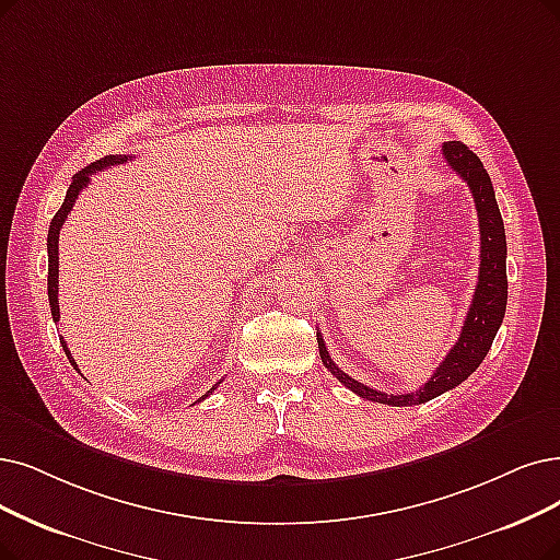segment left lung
Listing matches in <instances>:
<instances>
[{
	"mask_svg": "<svg viewBox=\"0 0 560 560\" xmlns=\"http://www.w3.org/2000/svg\"><path fill=\"white\" fill-rule=\"evenodd\" d=\"M443 159L455 170L466 186L474 192V202L478 211V228H480V271H478V287L474 292L471 307L466 312V319L459 332V340L453 345L448 355L443 358V363L434 370L430 382L420 386L413 393L405 395H388L382 390H374L361 382H355L349 374H345L338 365L332 363L328 355V349L324 345V338L317 332L319 342V355L326 370L340 378V382L361 395L365 399L378 401V405H390V407H413L422 405V401H430L439 397L445 390H453L459 386L464 378L471 376L478 365L485 361V355L497 338V330L505 315V303H508V276H505V228L503 218L497 205L494 186H491V178L487 170L482 167L478 155L462 142H443Z\"/></svg>",
	"mask_w": 560,
	"mask_h": 560,
	"instance_id": "1",
	"label": "left lung"
}]
</instances>
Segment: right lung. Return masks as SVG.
I'll return each instance as SVG.
<instances>
[{"mask_svg": "<svg viewBox=\"0 0 560 560\" xmlns=\"http://www.w3.org/2000/svg\"><path fill=\"white\" fill-rule=\"evenodd\" d=\"M130 159H132V155H105V159H101V161H96V163H92V165H86L84 170H80V172L73 176V182H71L69 190H66V199H63L61 209L55 213V218H52V222H50V230H48V299H50V310H52L55 324L59 322V299H57V292H59V230H61V225H63V220L69 218V213H71V209H73V205H75L78 195L82 192V188L89 186V176H92V174L98 172V170H107V167H112V165H124V163L130 161ZM59 340H61V347H63L66 355H69L71 365L78 370V365H75V361H73V355H71L69 347H66L63 338H59ZM78 372H80V370H78ZM218 384H220V382H218ZM218 384H215L207 395L199 397L197 401L207 399V397L218 388Z\"/></svg>", "mask_w": 560, "mask_h": 560, "instance_id": "add662e5", "label": "right lung"}]
</instances>
